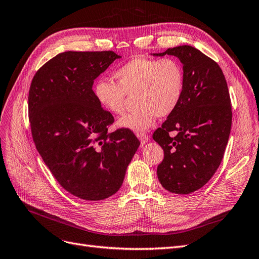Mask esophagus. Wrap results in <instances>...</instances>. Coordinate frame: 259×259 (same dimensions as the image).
Masks as SVG:
<instances>
[{"mask_svg": "<svg viewBox=\"0 0 259 259\" xmlns=\"http://www.w3.org/2000/svg\"><path fill=\"white\" fill-rule=\"evenodd\" d=\"M137 137L140 140V143H142V145L146 144L148 140H149V136L146 134V133H137Z\"/></svg>", "mask_w": 259, "mask_h": 259, "instance_id": "esophagus-1", "label": "esophagus"}]
</instances>
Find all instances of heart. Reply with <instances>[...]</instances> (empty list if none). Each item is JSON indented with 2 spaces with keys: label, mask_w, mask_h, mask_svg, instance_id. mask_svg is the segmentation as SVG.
<instances>
[{
  "label": "heart",
  "mask_w": 259,
  "mask_h": 259,
  "mask_svg": "<svg viewBox=\"0 0 259 259\" xmlns=\"http://www.w3.org/2000/svg\"><path fill=\"white\" fill-rule=\"evenodd\" d=\"M113 76L116 83L108 80L96 83L95 97L110 113L122 114L127 95H135L137 108L117 123L133 132L144 133L152 126L156 116L170 115L183 97L184 70L174 58H131L115 70Z\"/></svg>",
  "instance_id": "b5f03b06"
}]
</instances>
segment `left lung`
<instances>
[{
	"label": "left lung",
	"mask_w": 259,
	"mask_h": 259,
	"mask_svg": "<svg viewBox=\"0 0 259 259\" xmlns=\"http://www.w3.org/2000/svg\"><path fill=\"white\" fill-rule=\"evenodd\" d=\"M166 54L182 61L185 86L177 108L152 135L164 151L156 174L169 192L188 194L204 186L221 165L231 131V100L216 61L190 45L153 55Z\"/></svg>",
	"instance_id": "1"
}]
</instances>
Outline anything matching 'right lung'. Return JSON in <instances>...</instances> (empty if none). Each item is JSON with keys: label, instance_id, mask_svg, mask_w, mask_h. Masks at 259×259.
I'll return each instance as SVG.
<instances>
[{"label": "right lung", "instance_id": "1", "mask_svg": "<svg viewBox=\"0 0 259 259\" xmlns=\"http://www.w3.org/2000/svg\"><path fill=\"white\" fill-rule=\"evenodd\" d=\"M117 58L112 51L60 53L37 70L30 85L36 150L59 185L83 200H104L119 190L140 145L128 128L108 133L114 117L93 91L94 80Z\"/></svg>", "mask_w": 259, "mask_h": 259}]
</instances>
